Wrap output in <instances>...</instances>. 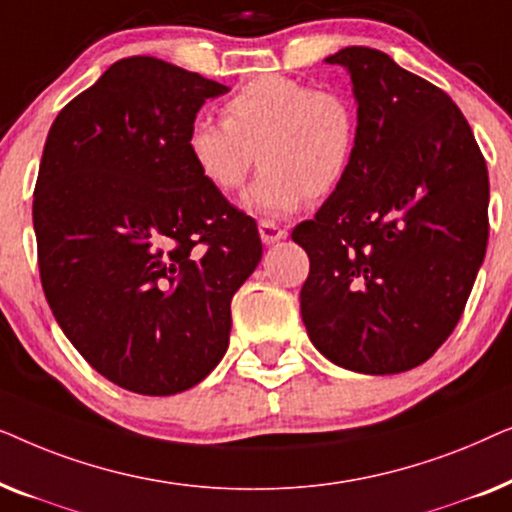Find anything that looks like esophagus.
I'll return each mask as SVG.
<instances>
[{"mask_svg": "<svg viewBox=\"0 0 512 512\" xmlns=\"http://www.w3.org/2000/svg\"><path fill=\"white\" fill-rule=\"evenodd\" d=\"M258 233H261L263 244H275V242L284 240V237H286V230L279 228L277 223H272V221L258 223Z\"/></svg>", "mask_w": 512, "mask_h": 512, "instance_id": "obj_1", "label": "esophagus"}]
</instances>
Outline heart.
<instances>
[{
    "instance_id": "b5f03b06",
    "label": "heart",
    "mask_w": 512,
    "mask_h": 512,
    "mask_svg": "<svg viewBox=\"0 0 512 512\" xmlns=\"http://www.w3.org/2000/svg\"><path fill=\"white\" fill-rule=\"evenodd\" d=\"M359 149V116L338 90L291 76L249 81L223 102V121L198 116L186 151L214 191H240L263 165L247 195L251 212L286 216L307 198H328L347 179Z\"/></svg>"
}]
</instances>
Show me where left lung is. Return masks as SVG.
<instances>
[{
	"label": "left lung",
	"mask_w": 512,
	"mask_h": 512,
	"mask_svg": "<svg viewBox=\"0 0 512 512\" xmlns=\"http://www.w3.org/2000/svg\"><path fill=\"white\" fill-rule=\"evenodd\" d=\"M352 76L359 149L338 191L293 228L310 256L300 314L338 366L394 375L431 359L487 251L489 177L452 97L387 53L328 55Z\"/></svg>",
	"instance_id": "8db88e82"
}]
</instances>
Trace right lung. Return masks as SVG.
Segmentation results:
<instances>
[{
    "label": "right lung",
    "instance_id": "right-lung-1",
    "mask_svg": "<svg viewBox=\"0 0 512 512\" xmlns=\"http://www.w3.org/2000/svg\"><path fill=\"white\" fill-rule=\"evenodd\" d=\"M223 83L132 55L48 130L34 188L39 275L62 333L144 396L186 391L230 340V300L263 256L256 221L195 170L188 125Z\"/></svg>",
    "mask_w": 512,
    "mask_h": 512
}]
</instances>
